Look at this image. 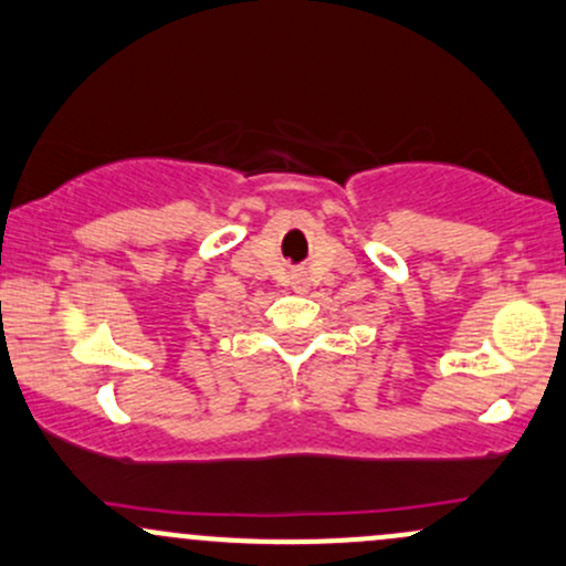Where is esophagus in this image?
I'll return each mask as SVG.
<instances>
[{"label": "esophagus", "instance_id": "34e87169", "mask_svg": "<svg viewBox=\"0 0 566 566\" xmlns=\"http://www.w3.org/2000/svg\"><path fill=\"white\" fill-rule=\"evenodd\" d=\"M292 290H295V292H305V290H308V284H305V276H303V274L292 276Z\"/></svg>", "mask_w": 566, "mask_h": 566}]
</instances>
